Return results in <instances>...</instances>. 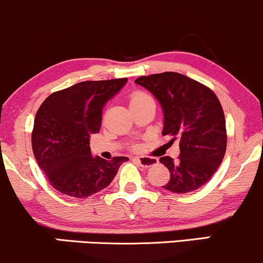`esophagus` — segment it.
<instances>
[{
	"label": "esophagus",
	"instance_id": "esophagus-1",
	"mask_svg": "<svg viewBox=\"0 0 263 263\" xmlns=\"http://www.w3.org/2000/svg\"><path fill=\"white\" fill-rule=\"evenodd\" d=\"M136 161H137L138 163H140V165H142V167H152V165H155L158 163V161L157 159H153V158H146V157H136Z\"/></svg>",
	"mask_w": 263,
	"mask_h": 263
}]
</instances>
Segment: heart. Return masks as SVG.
Masks as SVG:
<instances>
[{
	"mask_svg": "<svg viewBox=\"0 0 263 263\" xmlns=\"http://www.w3.org/2000/svg\"><path fill=\"white\" fill-rule=\"evenodd\" d=\"M148 98H149L148 95H146V93L141 92V91L132 93V96L129 98V106H134V105L138 104V102H141L143 100H146V99H148Z\"/></svg>",
	"mask_w": 263,
	"mask_h": 263,
	"instance_id": "b5f03b06",
	"label": "heart"
}]
</instances>
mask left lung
<instances>
[{
    "instance_id": "1",
    "label": "left lung",
    "mask_w": 263,
    "mask_h": 263,
    "mask_svg": "<svg viewBox=\"0 0 263 263\" xmlns=\"http://www.w3.org/2000/svg\"><path fill=\"white\" fill-rule=\"evenodd\" d=\"M135 83L161 104L162 135L172 136L171 142L179 138V158H159L171 173L163 188L184 194L203 186L221 164L226 151L225 116L219 99L209 87L173 71L141 77Z\"/></svg>"
}]
</instances>
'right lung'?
<instances>
[{
	"label": "right lung",
	"instance_id": "add662e5",
	"mask_svg": "<svg viewBox=\"0 0 263 263\" xmlns=\"http://www.w3.org/2000/svg\"><path fill=\"white\" fill-rule=\"evenodd\" d=\"M127 79L83 81L48 96L38 108L32 148L39 168L53 188L74 198H86L112 182L127 157L106 161L92 157L90 136L99 134L105 104Z\"/></svg>",
	"mask_w": 263,
	"mask_h": 263
}]
</instances>
